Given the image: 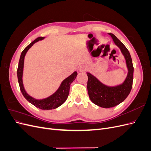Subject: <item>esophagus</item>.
<instances>
[{"instance_id": "esophagus-1", "label": "esophagus", "mask_w": 151, "mask_h": 151, "mask_svg": "<svg viewBox=\"0 0 151 151\" xmlns=\"http://www.w3.org/2000/svg\"><path fill=\"white\" fill-rule=\"evenodd\" d=\"M86 69H87L86 67L84 66V65H82V66L79 67V70L80 72H84V71L86 70Z\"/></svg>"}]
</instances>
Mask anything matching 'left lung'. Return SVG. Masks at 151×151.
Wrapping results in <instances>:
<instances>
[{
	"label": "left lung",
	"instance_id": "8db88e82",
	"mask_svg": "<svg viewBox=\"0 0 151 151\" xmlns=\"http://www.w3.org/2000/svg\"><path fill=\"white\" fill-rule=\"evenodd\" d=\"M109 35L124 55L129 72L123 83L115 87L105 86L90 73H87L88 77V91L91 101L105 108L114 107L124 101L130 93L134 79V67L129 50L113 34Z\"/></svg>",
	"mask_w": 151,
	"mask_h": 151
}]
</instances>
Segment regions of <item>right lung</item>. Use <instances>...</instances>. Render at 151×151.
Segmentation results:
<instances>
[{
  "mask_svg": "<svg viewBox=\"0 0 151 151\" xmlns=\"http://www.w3.org/2000/svg\"><path fill=\"white\" fill-rule=\"evenodd\" d=\"M44 38V37H38L33 42H32L29 45H28L22 52L21 57L19 58V64H18L17 74V79L18 83L20 87V89L21 93L23 95V96L28 100L30 103L33 104L35 106L37 107L40 109H43V110H48V109H52L57 108L58 106L64 103L69 94L70 90V85L73 81L75 80L77 76V72H74L72 74H71L69 77H68L65 80H63L62 83L60 86L59 87L58 90L50 97L45 98L43 99H36L33 98L30 96L29 95L26 93V91L24 90L23 84H22V71H23V66H24V59L25 55L28 50L33 45V44L36 42H38L39 40H42Z\"/></svg>",
  "mask_w": 151,
  "mask_h": 151,
  "instance_id": "add662e5",
  "label": "right lung"
}]
</instances>
